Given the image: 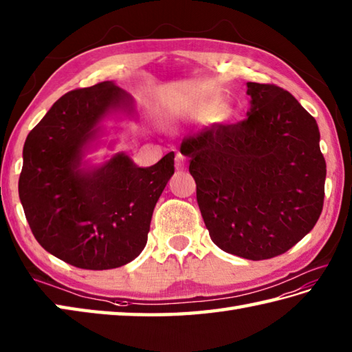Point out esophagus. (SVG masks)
Segmentation results:
<instances>
[{"instance_id": "1", "label": "esophagus", "mask_w": 352, "mask_h": 352, "mask_svg": "<svg viewBox=\"0 0 352 352\" xmlns=\"http://www.w3.org/2000/svg\"><path fill=\"white\" fill-rule=\"evenodd\" d=\"M185 157L181 153H176V168H184Z\"/></svg>"}]
</instances>
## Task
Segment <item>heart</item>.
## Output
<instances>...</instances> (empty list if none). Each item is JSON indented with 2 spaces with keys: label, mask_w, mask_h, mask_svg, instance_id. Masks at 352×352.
Wrapping results in <instances>:
<instances>
[{
  "label": "heart",
  "mask_w": 352,
  "mask_h": 352,
  "mask_svg": "<svg viewBox=\"0 0 352 352\" xmlns=\"http://www.w3.org/2000/svg\"><path fill=\"white\" fill-rule=\"evenodd\" d=\"M200 116H206L205 112H200ZM229 117H231V112H229V109H226V107H219V109H216V112H214V116H212V118L216 120V121H226Z\"/></svg>",
  "instance_id": "obj_1"
}]
</instances>
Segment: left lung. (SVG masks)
Returning <instances> with one entry per match:
<instances>
[{"label":"left lung","mask_w":352,"mask_h":352,"mask_svg":"<svg viewBox=\"0 0 352 352\" xmlns=\"http://www.w3.org/2000/svg\"><path fill=\"white\" fill-rule=\"evenodd\" d=\"M248 118L184 138L211 240L228 254L267 260L311 231L324 206L327 164L316 120L290 92L248 82Z\"/></svg>","instance_id":"1"}]
</instances>
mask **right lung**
Returning <instances> with one entry per match:
<instances>
[{"label":"right lung","mask_w":352,"mask_h":352,"mask_svg":"<svg viewBox=\"0 0 352 352\" xmlns=\"http://www.w3.org/2000/svg\"><path fill=\"white\" fill-rule=\"evenodd\" d=\"M135 118L131 94L113 82L62 96L28 133L19 199L47 252L88 270L116 269L146 248L157 199L175 173L170 152L138 167L124 152L102 164L85 160L112 116Z\"/></svg>","instance_id":"obj_1"}]
</instances>
